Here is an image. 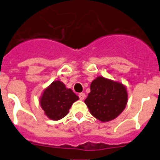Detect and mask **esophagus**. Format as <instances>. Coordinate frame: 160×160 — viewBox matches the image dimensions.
Returning <instances> with one entry per match:
<instances>
[{"label": "esophagus", "mask_w": 160, "mask_h": 160, "mask_svg": "<svg viewBox=\"0 0 160 160\" xmlns=\"http://www.w3.org/2000/svg\"><path fill=\"white\" fill-rule=\"evenodd\" d=\"M85 97H86V94H85V93H80V94H79V98H80L81 100L84 99Z\"/></svg>", "instance_id": "esophagus-1"}]
</instances>
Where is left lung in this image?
<instances>
[{"instance_id":"obj_1","label":"left lung","mask_w":160,"mask_h":160,"mask_svg":"<svg viewBox=\"0 0 160 160\" xmlns=\"http://www.w3.org/2000/svg\"><path fill=\"white\" fill-rule=\"evenodd\" d=\"M128 102V92L123 85L103 77L90 84V93L85 100L90 114L102 122L118 117Z\"/></svg>"}]
</instances>
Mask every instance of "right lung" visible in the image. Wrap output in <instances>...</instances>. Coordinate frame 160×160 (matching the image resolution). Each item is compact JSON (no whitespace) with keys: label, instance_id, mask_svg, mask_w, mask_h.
I'll list each match as a JSON object with an SVG mask.
<instances>
[{"label":"right lung","instance_id":"add662e5","mask_svg":"<svg viewBox=\"0 0 160 160\" xmlns=\"http://www.w3.org/2000/svg\"><path fill=\"white\" fill-rule=\"evenodd\" d=\"M78 98L62 82L55 81L44 90L40 103L47 117L52 120H59L69 113L72 104Z\"/></svg>","mask_w":160,"mask_h":160}]
</instances>
